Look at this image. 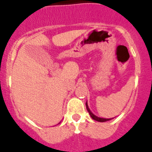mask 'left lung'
<instances>
[{
  "mask_svg": "<svg viewBox=\"0 0 152 152\" xmlns=\"http://www.w3.org/2000/svg\"><path fill=\"white\" fill-rule=\"evenodd\" d=\"M86 107H87V110H88V113H89L90 116H91V118H92L93 119L96 120V121L101 122V123H103V122L108 121V120H110V119H104V118H100V117H98V116H95L94 114H93V113L90 110V109H89V107H88V102H86Z\"/></svg>",
  "mask_w": 152,
  "mask_h": 152,
  "instance_id": "left-lung-1",
  "label": "left lung"
}]
</instances>
